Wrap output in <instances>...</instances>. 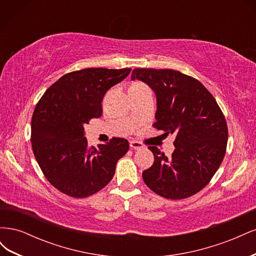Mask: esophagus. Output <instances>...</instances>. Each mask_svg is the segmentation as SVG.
<instances>
[{
  "label": "esophagus",
  "mask_w": 256,
  "mask_h": 256,
  "mask_svg": "<svg viewBox=\"0 0 256 256\" xmlns=\"http://www.w3.org/2000/svg\"><path fill=\"white\" fill-rule=\"evenodd\" d=\"M130 147L134 150H140V148H143V145H142V143L138 142V141H131Z\"/></svg>",
  "instance_id": "esophagus-1"
}]
</instances>
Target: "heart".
Segmentation results:
<instances>
[{
  "instance_id": "heart-1",
  "label": "heart",
  "mask_w": 256,
  "mask_h": 256,
  "mask_svg": "<svg viewBox=\"0 0 256 256\" xmlns=\"http://www.w3.org/2000/svg\"><path fill=\"white\" fill-rule=\"evenodd\" d=\"M141 85H143V84H141Z\"/></svg>"
}]
</instances>
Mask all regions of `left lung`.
<instances>
[{
    "instance_id": "8db88e82",
    "label": "left lung",
    "mask_w": 256,
    "mask_h": 256,
    "mask_svg": "<svg viewBox=\"0 0 256 256\" xmlns=\"http://www.w3.org/2000/svg\"><path fill=\"white\" fill-rule=\"evenodd\" d=\"M131 80L146 83L156 95L154 127L176 136L171 157L148 147L154 161L142 174L144 182L166 198L196 194L218 171L226 150L228 126L216 99L200 81L172 69L136 68Z\"/></svg>"
}]
</instances>
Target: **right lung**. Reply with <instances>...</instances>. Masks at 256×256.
Listing matches in <instances>:
<instances>
[{"label": "right lung", "instance_id": "add662e5", "mask_svg": "<svg viewBox=\"0 0 256 256\" xmlns=\"http://www.w3.org/2000/svg\"><path fill=\"white\" fill-rule=\"evenodd\" d=\"M130 70L86 68L67 74L38 102L30 124L34 156L49 182L65 194L86 198L102 190L128 152L129 143L122 138L90 147L84 125L102 116L106 92Z\"/></svg>", "mask_w": 256, "mask_h": 256}]
</instances>
